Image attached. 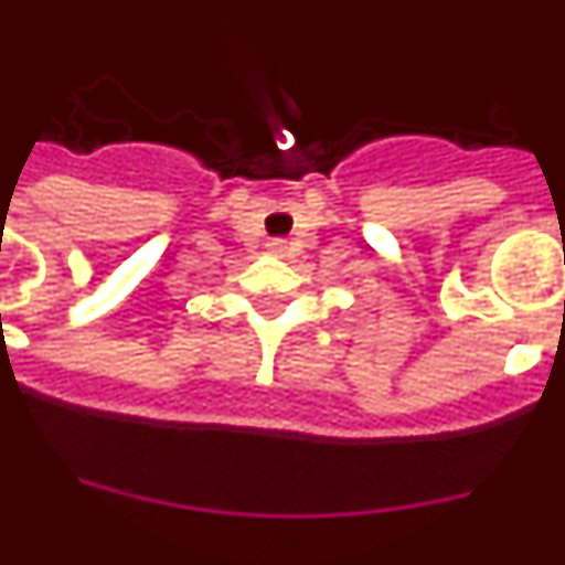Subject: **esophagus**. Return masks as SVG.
Returning a JSON list of instances; mask_svg holds the SVG:
<instances>
[{
  "label": "esophagus",
  "mask_w": 565,
  "mask_h": 565,
  "mask_svg": "<svg viewBox=\"0 0 565 565\" xmlns=\"http://www.w3.org/2000/svg\"><path fill=\"white\" fill-rule=\"evenodd\" d=\"M267 246H269V253H273V255H281V253H284V246H287V244H284L281 238H273Z\"/></svg>",
  "instance_id": "1"
}]
</instances>
